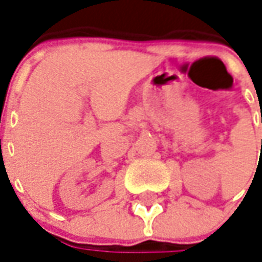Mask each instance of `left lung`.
I'll return each instance as SVG.
<instances>
[{
    "instance_id": "obj_1",
    "label": "left lung",
    "mask_w": 262,
    "mask_h": 262,
    "mask_svg": "<svg viewBox=\"0 0 262 262\" xmlns=\"http://www.w3.org/2000/svg\"><path fill=\"white\" fill-rule=\"evenodd\" d=\"M261 122H262V119H261Z\"/></svg>"
}]
</instances>
